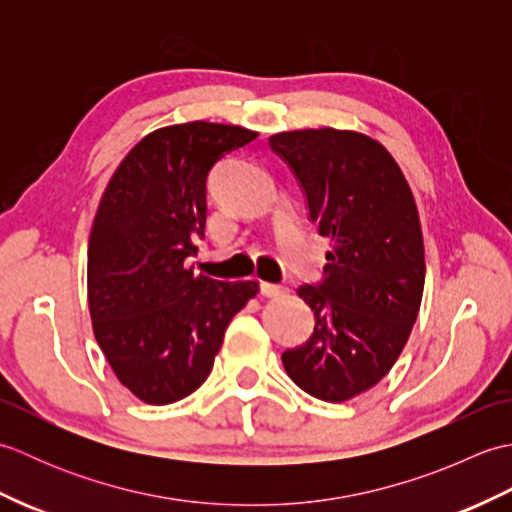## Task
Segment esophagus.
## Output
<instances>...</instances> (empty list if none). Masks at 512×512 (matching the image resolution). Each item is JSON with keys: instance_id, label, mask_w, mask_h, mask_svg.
Instances as JSON below:
<instances>
[{"instance_id": "1", "label": "esophagus", "mask_w": 512, "mask_h": 512, "mask_svg": "<svg viewBox=\"0 0 512 512\" xmlns=\"http://www.w3.org/2000/svg\"><path fill=\"white\" fill-rule=\"evenodd\" d=\"M259 290H262L264 297H281V295H286V292H288L286 286L266 284V281H262V284H259Z\"/></svg>"}]
</instances>
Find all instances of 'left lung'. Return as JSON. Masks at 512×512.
Here are the masks:
<instances>
[{
  "instance_id": "left-lung-1",
  "label": "left lung",
  "mask_w": 512,
  "mask_h": 512,
  "mask_svg": "<svg viewBox=\"0 0 512 512\" xmlns=\"http://www.w3.org/2000/svg\"><path fill=\"white\" fill-rule=\"evenodd\" d=\"M295 171L310 220L330 237L325 279L301 286L310 339L281 361L306 394L345 402L372 389L407 345L424 290V244L409 182L372 136L295 129L268 138Z\"/></svg>"
}]
</instances>
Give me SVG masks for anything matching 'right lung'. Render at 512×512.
<instances>
[{
  "label": "right lung",
  "instance_id": "right-lung-1",
  "mask_svg": "<svg viewBox=\"0 0 512 512\" xmlns=\"http://www.w3.org/2000/svg\"><path fill=\"white\" fill-rule=\"evenodd\" d=\"M255 138L206 121L160 127L107 182L88 246L92 330L121 385L147 405L204 383L228 323L259 292L257 281H217L184 266L204 235L209 171Z\"/></svg>",
  "mask_w": 512,
  "mask_h": 512
}]
</instances>
